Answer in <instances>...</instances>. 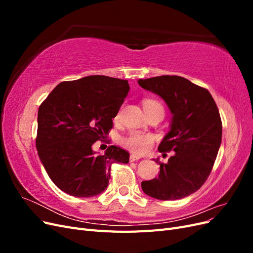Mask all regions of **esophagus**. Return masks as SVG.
Returning <instances> with one entry per match:
<instances>
[{
  "mask_svg": "<svg viewBox=\"0 0 253 253\" xmlns=\"http://www.w3.org/2000/svg\"><path fill=\"white\" fill-rule=\"evenodd\" d=\"M139 159H140L139 156L134 155V154H132L131 156H129V160H131V162H136V160H139Z\"/></svg>",
  "mask_w": 253,
  "mask_h": 253,
  "instance_id": "1",
  "label": "esophagus"
}]
</instances>
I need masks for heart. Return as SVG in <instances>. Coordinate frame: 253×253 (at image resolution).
<instances>
[{
  "label": "heart",
  "mask_w": 253,
  "mask_h": 253,
  "mask_svg": "<svg viewBox=\"0 0 253 253\" xmlns=\"http://www.w3.org/2000/svg\"><path fill=\"white\" fill-rule=\"evenodd\" d=\"M143 106L145 112L151 111L154 109H162L164 110L163 104L154 99H147L143 101ZM154 142V137L151 134L141 133V132H129L127 135L124 136L121 138V144L125 148L131 150L137 154H142L147 152L151 145Z\"/></svg>",
  "instance_id": "obj_1"
}]
</instances>
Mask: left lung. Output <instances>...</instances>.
<instances>
[{
  "label": "left lung",
  "instance_id": "1",
  "mask_svg": "<svg viewBox=\"0 0 253 253\" xmlns=\"http://www.w3.org/2000/svg\"><path fill=\"white\" fill-rule=\"evenodd\" d=\"M139 85L162 97L173 114L170 132L158 151L175 152L160 163L158 177L141 182L143 192L162 201H175L200 189L212 171L221 142V120L208 89L179 76L139 79Z\"/></svg>",
  "mask_w": 253,
  "mask_h": 253
}]
</instances>
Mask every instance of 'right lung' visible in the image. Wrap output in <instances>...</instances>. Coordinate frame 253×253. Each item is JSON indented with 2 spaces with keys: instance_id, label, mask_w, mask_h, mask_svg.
Listing matches in <instances>:
<instances>
[{
  "instance_id": "right-lung-1",
  "label": "right lung",
  "mask_w": 253,
  "mask_h": 253,
  "mask_svg": "<svg viewBox=\"0 0 253 253\" xmlns=\"http://www.w3.org/2000/svg\"><path fill=\"white\" fill-rule=\"evenodd\" d=\"M128 89L127 80L87 76L59 83L41 103L36 147L49 178L63 192L100 194L109 185L112 165L128 163V152L116 145L104 155L91 150L112 129Z\"/></svg>"
}]
</instances>
